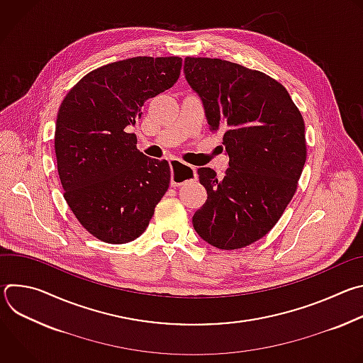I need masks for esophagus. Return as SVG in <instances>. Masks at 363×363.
I'll list each match as a JSON object with an SVG mask.
<instances>
[{
    "mask_svg": "<svg viewBox=\"0 0 363 363\" xmlns=\"http://www.w3.org/2000/svg\"><path fill=\"white\" fill-rule=\"evenodd\" d=\"M169 165L172 169V175H171V185L172 186H179L191 179H194L196 177V169L191 165L184 164L182 161L177 160V158H171L169 160Z\"/></svg>",
    "mask_w": 363,
    "mask_h": 363,
    "instance_id": "34e87169",
    "label": "esophagus"
}]
</instances>
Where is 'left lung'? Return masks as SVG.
Instances as JSON below:
<instances>
[{
    "instance_id": "obj_1",
    "label": "left lung",
    "mask_w": 363,
    "mask_h": 363,
    "mask_svg": "<svg viewBox=\"0 0 363 363\" xmlns=\"http://www.w3.org/2000/svg\"><path fill=\"white\" fill-rule=\"evenodd\" d=\"M184 74L230 158L221 178L198 169L208 196L194 230L217 248H242L276 225L296 192L306 162L301 113L279 82L237 63L186 57Z\"/></svg>"
}]
</instances>
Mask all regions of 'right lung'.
<instances>
[{
	"mask_svg": "<svg viewBox=\"0 0 363 363\" xmlns=\"http://www.w3.org/2000/svg\"><path fill=\"white\" fill-rule=\"evenodd\" d=\"M181 67V57L115 62L86 74L62 101L55 149L65 199L101 241L138 238L168 191V161L139 152L129 129L147 99L177 83Z\"/></svg>",
	"mask_w": 363,
	"mask_h": 363,
	"instance_id": "right-lung-1",
	"label": "right lung"
}]
</instances>
